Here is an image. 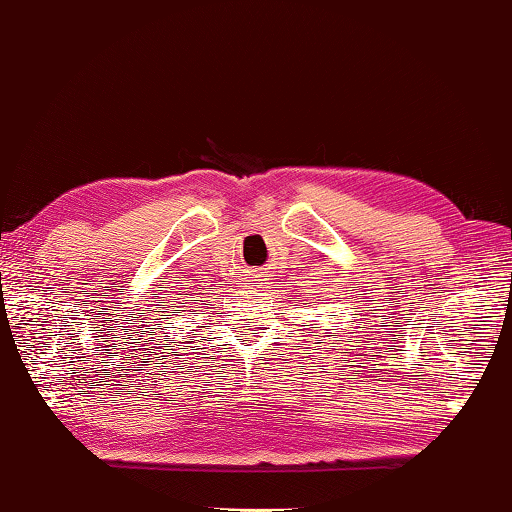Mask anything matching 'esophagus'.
Segmentation results:
<instances>
[{"mask_svg":"<svg viewBox=\"0 0 512 512\" xmlns=\"http://www.w3.org/2000/svg\"><path fill=\"white\" fill-rule=\"evenodd\" d=\"M249 279H251V281H261V279H258V274H256V272H254V274H251V277H249Z\"/></svg>","mask_w":512,"mask_h":512,"instance_id":"34e87169","label":"esophagus"}]
</instances>
